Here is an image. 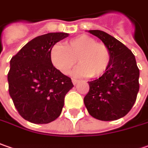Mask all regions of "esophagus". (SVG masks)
Instances as JSON below:
<instances>
[{
    "label": "esophagus",
    "mask_w": 148,
    "mask_h": 148,
    "mask_svg": "<svg viewBox=\"0 0 148 148\" xmlns=\"http://www.w3.org/2000/svg\"><path fill=\"white\" fill-rule=\"evenodd\" d=\"M78 82H79L78 79H72V83H73V84H74V85L77 84H78Z\"/></svg>",
    "instance_id": "1"
}]
</instances>
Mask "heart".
I'll use <instances>...</instances> for the list:
<instances>
[{
    "label": "heart",
    "instance_id": "1",
    "mask_svg": "<svg viewBox=\"0 0 148 148\" xmlns=\"http://www.w3.org/2000/svg\"><path fill=\"white\" fill-rule=\"evenodd\" d=\"M49 56L54 66L64 74L69 73L78 59L80 64L72 73L77 77L99 78L106 73L111 62L108 48L88 35L72 38L65 46L56 44L50 49Z\"/></svg>",
    "mask_w": 148,
    "mask_h": 148
}]
</instances>
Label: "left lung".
Instances as JSON below:
<instances>
[{
    "mask_svg": "<svg viewBox=\"0 0 148 148\" xmlns=\"http://www.w3.org/2000/svg\"><path fill=\"white\" fill-rule=\"evenodd\" d=\"M108 48L111 62L103 75L88 82L89 91L84 99L88 113L102 121L124 117L135 103L139 91V69L135 56L122 42L108 33L88 30Z\"/></svg>",
    "mask_w": 148,
    "mask_h": 148,
    "instance_id": "left-lung-1",
    "label": "left lung"
}]
</instances>
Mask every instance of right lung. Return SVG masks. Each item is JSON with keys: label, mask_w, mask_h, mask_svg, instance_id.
<instances>
[{"label": "right lung", "mask_w": 148, "mask_h": 148, "mask_svg": "<svg viewBox=\"0 0 148 148\" xmlns=\"http://www.w3.org/2000/svg\"><path fill=\"white\" fill-rule=\"evenodd\" d=\"M68 36L55 32L36 37L10 60L9 93L20 115L30 123L45 124L55 120L61 113L66 93L74 87L49 56L51 48Z\"/></svg>", "instance_id": "1"}]
</instances>
